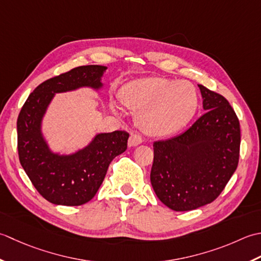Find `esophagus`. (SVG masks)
Instances as JSON below:
<instances>
[{
    "mask_svg": "<svg viewBox=\"0 0 261 261\" xmlns=\"http://www.w3.org/2000/svg\"><path fill=\"white\" fill-rule=\"evenodd\" d=\"M142 142H143V140H142V137H141L140 135L132 134V135L129 136V140H128V146H129V147L137 146V145H140Z\"/></svg>",
    "mask_w": 261,
    "mask_h": 261,
    "instance_id": "obj_1",
    "label": "esophagus"
}]
</instances>
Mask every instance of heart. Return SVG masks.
Returning <instances> with one entry per match:
<instances>
[{"mask_svg":"<svg viewBox=\"0 0 261 261\" xmlns=\"http://www.w3.org/2000/svg\"><path fill=\"white\" fill-rule=\"evenodd\" d=\"M121 100L132 110L138 111V126L158 136L182 129L198 107V93L193 84L163 77L141 79L128 83L121 91ZM113 107L117 109V105L113 103Z\"/></svg>","mask_w":261,"mask_h":261,"instance_id":"heart-1","label":"heart"}]
</instances>
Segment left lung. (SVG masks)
Returning <instances> with one entry per match:
<instances>
[{"instance_id":"8db88e82","label":"left lung","mask_w":261,"mask_h":261,"mask_svg":"<svg viewBox=\"0 0 261 261\" xmlns=\"http://www.w3.org/2000/svg\"><path fill=\"white\" fill-rule=\"evenodd\" d=\"M205 114L182 134L154 142L151 184L175 212L212 203L234 173L240 155V123L223 95L198 84Z\"/></svg>"}]
</instances>
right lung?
Masks as SVG:
<instances>
[{
    "mask_svg": "<svg viewBox=\"0 0 261 261\" xmlns=\"http://www.w3.org/2000/svg\"><path fill=\"white\" fill-rule=\"evenodd\" d=\"M107 67L86 65L51 77L37 87L21 108L17 121L21 166L37 191L55 205L80 206L91 200L102 184L110 162L127 148L124 130L100 133L72 154L53 152L41 132L44 116L56 93L80 88L100 90Z\"/></svg>",
    "mask_w": 261,
    "mask_h": 261,
    "instance_id": "right-lung-1",
    "label": "right lung"
}]
</instances>
